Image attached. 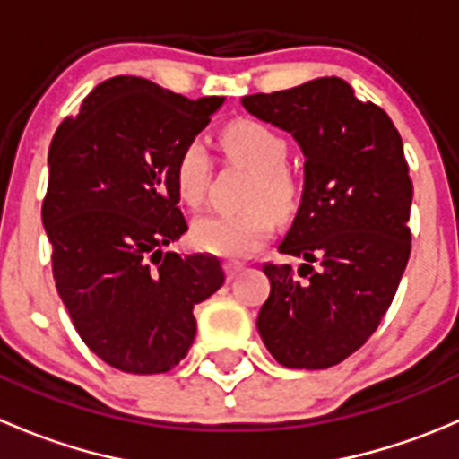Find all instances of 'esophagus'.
Masks as SVG:
<instances>
[{
  "instance_id": "1",
  "label": "esophagus",
  "mask_w": 459,
  "mask_h": 459,
  "mask_svg": "<svg viewBox=\"0 0 459 459\" xmlns=\"http://www.w3.org/2000/svg\"><path fill=\"white\" fill-rule=\"evenodd\" d=\"M242 264H239V262H226L224 264V271H226V280H235V277H238L239 275V271H242Z\"/></svg>"
}]
</instances>
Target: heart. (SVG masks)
<instances>
[{
    "instance_id": "1",
    "label": "heart",
    "mask_w": 459,
    "mask_h": 459,
    "mask_svg": "<svg viewBox=\"0 0 459 459\" xmlns=\"http://www.w3.org/2000/svg\"><path fill=\"white\" fill-rule=\"evenodd\" d=\"M226 160L253 170L244 211L206 212L193 221L191 239L197 251L224 259H244L259 251L275 230V212L290 217L299 206L302 184L286 166V140L257 119H235L221 131ZM212 164L202 142H188L173 164V182L179 200L197 208L206 197Z\"/></svg>"
}]
</instances>
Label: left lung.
Segmentation results:
<instances>
[{
    "mask_svg": "<svg viewBox=\"0 0 459 459\" xmlns=\"http://www.w3.org/2000/svg\"><path fill=\"white\" fill-rule=\"evenodd\" d=\"M255 117L302 146L304 193L280 244L290 264H264L271 295L257 328L289 368H328L367 344L411 255L413 182L391 117L340 77L242 97Z\"/></svg>",
    "mask_w": 459,
    "mask_h": 459,
    "instance_id": "obj_1",
    "label": "left lung"
}]
</instances>
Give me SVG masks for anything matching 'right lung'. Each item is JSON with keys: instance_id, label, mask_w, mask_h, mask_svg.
<instances>
[{"instance_id": "obj_1", "label": "right lung", "mask_w": 459, "mask_h": 459, "mask_svg": "<svg viewBox=\"0 0 459 459\" xmlns=\"http://www.w3.org/2000/svg\"><path fill=\"white\" fill-rule=\"evenodd\" d=\"M221 101L119 75L50 142L41 221L55 286L84 344L119 371L178 367L195 340L193 308L224 284L217 257L161 253L188 230L175 157Z\"/></svg>"}]
</instances>
